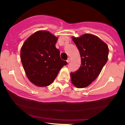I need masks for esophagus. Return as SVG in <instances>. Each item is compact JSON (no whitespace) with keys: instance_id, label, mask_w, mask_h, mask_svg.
<instances>
[{"instance_id":"1","label":"esophagus","mask_w":125,"mask_h":125,"mask_svg":"<svg viewBox=\"0 0 125 125\" xmlns=\"http://www.w3.org/2000/svg\"><path fill=\"white\" fill-rule=\"evenodd\" d=\"M67 63H69V62H70V61H71V59H70V58H68V59H67Z\"/></svg>"}]
</instances>
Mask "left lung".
I'll return each instance as SVG.
<instances>
[{"instance_id":"8db88e82","label":"left lung","mask_w":125,"mask_h":125,"mask_svg":"<svg viewBox=\"0 0 125 125\" xmlns=\"http://www.w3.org/2000/svg\"><path fill=\"white\" fill-rule=\"evenodd\" d=\"M81 58L79 69L71 73V81L78 88L87 87L99 75L107 61L109 49L100 39L90 34L72 38Z\"/></svg>"}]
</instances>
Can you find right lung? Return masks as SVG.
<instances>
[{
    "mask_svg": "<svg viewBox=\"0 0 125 125\" xmlns=\"http://www.w3.org/2000/svg\"><path fill=\"white\" fill-rule=\"evenodd\" d=\"M58 38L48 31L35 32L25 42L21 57L27 77L35 85H50L62 67L67 64L62 60L60 51L56 48Z\"/></svg>",
    "mask_w": 125,
    "mask_h": 125,
    "instance_id": "1",
    "label": "right lung"
}]
</instances>
